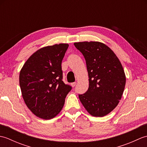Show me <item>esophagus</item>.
I'll return each mask as SVG.
<instances>
[{
  "instance_id": "esophagus-1",
  "label": "esophagus",
  "mask_w": 147,
  "mask_h": 147,
  "mask_svg": "<svg viewBox=\"0 0 147 147\" xmlns=\"http://www.w3.org/2000/svg\"><path fill=\"white\" fill-rule=\"evenodd\" d=\"M71 86H73V87H74V86H76V82H73V83H72L71 84Z\"/></svg>"
}]
</instances>
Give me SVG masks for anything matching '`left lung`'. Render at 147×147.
Masks as SVG:
<instances>
[{
  "mask_svg": "<svg viewBox=\"0 0 147 147\" xmlns=\"http://www.w3.org/2000/svg\"><path fill=\"white\" fill-rule=\"evenodd\" d=\"M85 59L89 87L79 94L81 102L93 116L103 117L119 102L126 84L125 73L114 52L104 43L83 42L74 43Z\"/></svg>",
  "mask_w": 147,
  "mask_h": 147,
  "instance_id": "left-lung-1",
  "label": "left lung"
}]
</instances>
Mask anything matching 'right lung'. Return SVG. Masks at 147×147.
<instances>
[{
	"mask_svg": "<svg viewBox=\"0 0 147 147\" xmlns=\"http://www.w3.org/2000/svg\"><path fill=\"white\" fill-rule=\"evenodd\" d=\"M68 47L60 43L39 49L20 71L24 101L34 114L43 119H51L61 112L72 89L62 81L61 63Z\"/></svg>",
	"mask_w": 147,
	"mask_h": 147,
	"instance_id": "add662e5",
	"label": "right lung"
}]
</instances>
